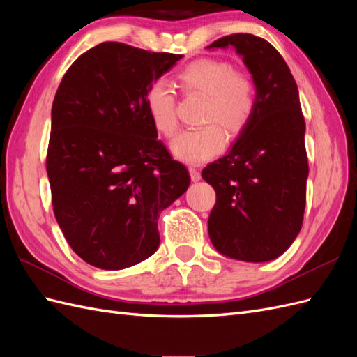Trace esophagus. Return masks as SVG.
<instances>
[{
	"label": "esophagus",
	"instance_id": "34e87169",
	"mask_svg": "<svg viewBox=\"0 0 357 357\" xmlns=\"http://www.w3.org/2000/svg\"><path fill=\"white\" fill-rule=\"evenodd\" d=\"M189 174H190L192 181L201 180V172H199V169H197L195 167H189Z\"/></svg>",
	"mask_w": 357,
	"mask_h": 357
}]
</instances>
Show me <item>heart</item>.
<instances>
[{"label": "heart", "mask_w": 357, "mask_h": 357, "mask_svg": "<svg viewBox=\"0 0 357 357\" xmlns=\"http://www.w3.org/2000/svg\"><path fill=\"white\" fill-rule=\"evenodd\" d=\"M177 83L183 93L204 96L201 123L208 125L178 134L171 144L172 155L188 164H202L223 150V130L229 137H238L250 123L256 110V86L245 73L214 58L188 63L177 74ZM146 107L159 134L168 138L176 134L177 98L168 83L156 80L149 86Z\"/></svg>", "instance_id": "obj_1"}]
</instances>
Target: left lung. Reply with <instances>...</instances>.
Listing matches in <instances>:
<instances>
[{"label":"left lung","instance_id":"left-lung-1","mask_svg":"<svg viewBox=\"0 0 357 357\" xmlns=\"http://www.w3.org/2000/svg\"><path fill=\"white\" fill-rule=\"evenodd\" d=\"M234 46L256 86V110L231 152L202 169L215 192L208 235L218 250L245 262L283 255L304 220L308 159L296 82L266 40L232 34L208 47Z\"/></svg>","mask_w":357,"mask_h":357}]
</instances>
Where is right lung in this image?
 I'll use <instances>...</instances> for the list:
<instances>
[{
	"label": "right lung",
	"instance_id": "right-lung-1",
	"mask_svg": "<svg viewBox=\"0 0 357 357\" xmlns=\"http://www.w3.org/2000/svg\"><path fill=\"white\" fill-rule=\"evenodd\" d=\"M181 55L105 41L73 62L52 105L46 169L74 253L122 269L159 247V213L186 192V167L150 121L146 92Z\"/></svg>",
	"mask_w": 357,
	"mask_h": 357
}]
</instances>
